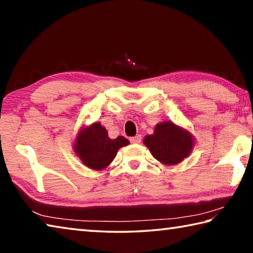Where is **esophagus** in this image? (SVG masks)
<instances>
[{"label": "esophagus", "instance_id": "34e87169", "mask_svg": "<svg viewBox=\"0 0 253 253\" xmlns=\"http://www.w3.org/2000/svg\"><path fill=\"white\" fill-rule=\"evenodd\" d=\"M129 140H130L131 144H139L140 142H142V136L137 135L135 137H130Z\"/></svg>", "mask_w": 253, "mask_h": 253}]
</instances>
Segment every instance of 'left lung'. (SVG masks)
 Masks as SVG:
<instances>
[{
    "instance_id": "left-lung-1",
    "label": "left lung",
    "mask_w": 253,
    "mask_h": 253,
    "mask_svg": "<svg viewBox=\"0 0 253 253\" xmlns=\"http://www.w3.org/2000/svg\"><path fill=\"white\" fill-rule=\"evenodd\" d=\"M144 145L154 158L164 165H176L193 151L194 136L173 122L158 123L152 135H146Z\"/></svg>"
}]
</instances>
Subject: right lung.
Listing matches in <instances>:
<instances>
[{"label":"right lung","instance_id":"1","mask_svg":"<svg viewBox=\"0 0 253 253\" xmlns=\"http://www.w3.org/2000/svg\"><path fill=\"white\" fill-rule=\"evenodd\" d=\"M129 140L124 136L109 138L107 129L99 122L81 127L74 142V152L84 166L93 170L108 168L118 149L127 146Z\"/></svg>","mask_w":253,"mask_h":253}]
</instances>
